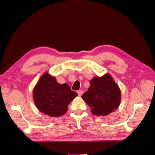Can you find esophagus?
<instances>
[{
	"instance_id": "34e87169",
	"label": "esophagus",
	"mask_w": 155,
	"mask_h": 155,
	"mask_svg": "<svg viewBox=\"0 0 155 155\" xmlns=\"http://www.w3.org/2000/svg\"><path fill=\"white\" fill-rule=\"evenodd\" d=\"M78 95H79V96H81V95L83 94V91H82V90H78Z\"/></svg>"
}]
</instances>
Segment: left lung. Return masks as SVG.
Wrapping results in <instances>:
<instances>
[{"instance_id": "8db88e82", "label": "left lung", "mask_w": 155, "mask_h": 155, "mask_svg": "<svg viewBox=\"0 0 155 155\" xmlns=\"http://www.w3.org/2000/svg\"><path fill=\"white\" fill-rule=\"evenodd\" d=\"M90 87L82 98L97 116H107L117 109L120 102V90L109 74L94 77L90 81Z\"/></svg>"}]
</instances>
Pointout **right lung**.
Here are the masks:
<instances>
[{"mask_svg": "<svg viewBox=\"0 0 155 155\" xmlns=\"http://www.w3.org/2000/svg\"><path fill=\"white\" fill-rule=\"evenodd\" d=\"M78 94L66 83L59 84L56 78L44 73L33 90L36 107L42 113L58 117L67 112L68 106Z\"/></svg>", "mask_w": 155, "mask_h": 155, "instance_id": "add662e5", "label": "right lung"}]
</instances>
